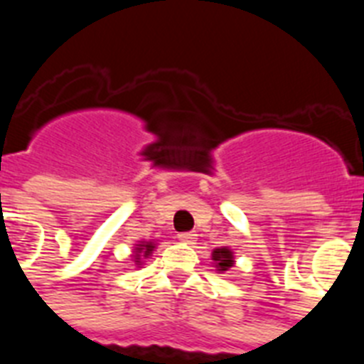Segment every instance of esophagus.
<instances>
[{
    "instance_id": "34e87169",
    "label": "esophagus",
    "mask_w": 364,
    "mask_h": 364,
    "mask_svg": "<svg viewBox=\"0 0 364 364\" xmlns=\"http://www.w3.org/2000/svg\"><path fill=\"white\" fill-rule=\"evenodd\" d=\"M195 237H197V235L193 233V231H184V233L178 235V240L184 244H193L195 242Z\"/></svg>"
}]
</instances>
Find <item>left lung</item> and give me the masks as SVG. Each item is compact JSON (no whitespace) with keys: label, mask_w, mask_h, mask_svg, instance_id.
Returning <instances> with one entry per match:
<instances>
[{"label":"left lung","mask_w":364,"mask_h":364,"mask_svg":"<svg viewBox=\"0 0 364 364\" xmlns=\"http://www.w3.org/2000/svg\"><path fill=\"white\" fill-rule=\"evenodd\" d=\"M211 260H213V264H215V268H217L218 273H226L228 269L233 268V264H235L233 252H231V247H228V246L215 247L213 253H211Z\"/></svg>","instance_id":"1"}]
</instances>
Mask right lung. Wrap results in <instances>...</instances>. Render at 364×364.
Returning <instances> with one entry per match:
<instances>
[{"mask_svg":"<svg viewBox=\"0 0 364 364\" xmlns=\"http://www.w3.org/2000/svg\"><path fill=\"white\" fill-rule=\"evenodd\" d=\"M154 247H156V242H153V240H138V244H134L133 259L136 268H142L144 259H149L151 253L154 252Z\"/></svg>","mask_w":364,"mask_h":364,"instance_id":"right-lung-1","label":"right lung"}]
</instances>
